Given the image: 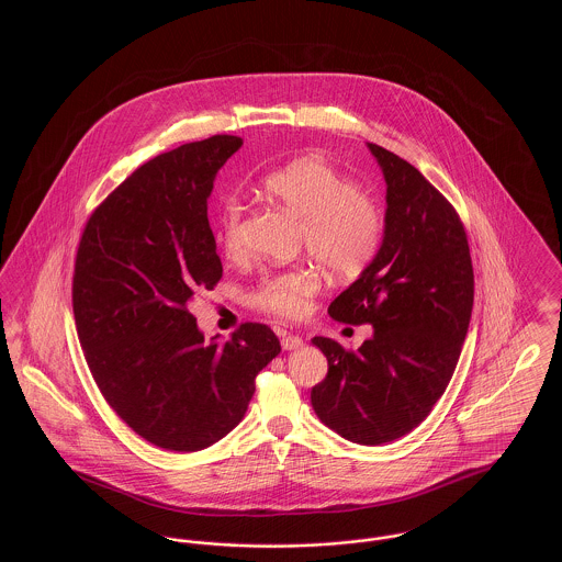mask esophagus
Segmentation results:
<instances>
[{"label": "esophagus", "instance_id": "34e87169", "mask_svg": "<svg viewBox=\"0 0 562 562\" xmlns=\"http://www.w3.org/2000/svg\"><path fill=\"white\" fill-rule=\"evenodd\" d=\"M303 346V339L299 335H284L282 337V348L284 349H296Z\"/></svg>", "mask_w": 562, "mask_h": 562}]
</instances>
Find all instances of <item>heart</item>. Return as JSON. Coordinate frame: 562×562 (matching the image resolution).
Segmentation results:
<instances>
[{
	"label": "heart",
	"mask_w": 562,
	"mask_h": 562,
	"mask_svg": "<svg viewBox=\"0 0 562 562\" xmlns=\"http://www.w3.org/2000/svg\"><path fill=\"white\" fill-rule=\"evenodd\" d=\"M261 191L303 221V244L341 278L360 276L379 255L385 218L373 193L318 158H301L261 181ZM244 204L225 198L216 213V238L229 259L244 255ZM324 273L314 263L268 271L250 291V303L278 318L296 321L312 310Z\"/></svg>",
	"instance_id": "b5f03b06"
}]
</instances>
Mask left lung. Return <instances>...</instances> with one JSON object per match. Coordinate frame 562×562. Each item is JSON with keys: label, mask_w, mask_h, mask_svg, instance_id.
Segmentation results:
<instances>
[{"label": "left lung", "mask_w": 562, "mask_h": 562, "mask_svg": "<svg viewBox=\"0 0 562 562\" xmlns=\"http://www.w3.org/2000/svg\"><path fill=\"white\" fill-rule=\"evenodd\" d=\"M369 149L387 183L385 236L328 314L374 333L356 351L312 339L328 360L312 406L346 440L374 447L417 428L445 394L470 326L474 269L453 204L413 164Z\"/></svg>", "instance_id": "left-lung-1"}]
</instances>
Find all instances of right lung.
Instances as JSON below:
<instances>
[{
	"label": "right lung",
	"mask_w": 562,
	"mask_h": 562,
	"mask_svg": "<svg viewBox=\"0 0 562 562\" xmlns=\"http://www.w3.org/2000/svg\"><path fill=\"white\" fill-rule=\"evenodd\" d=\"M241 143L214 134L145 161L81 232L71 296L83 358L117 417L166 451H200L236 428L280 353L268 324L209 344L189 312L223 276L209 198Z\"/></svg>",
	"instance_id": "obj_1"
}]
</instances>
